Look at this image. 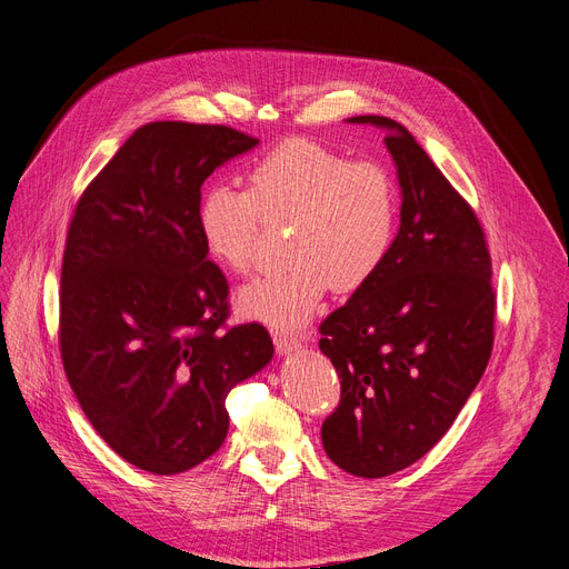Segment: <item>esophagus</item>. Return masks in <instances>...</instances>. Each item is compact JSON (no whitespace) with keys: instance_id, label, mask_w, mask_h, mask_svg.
I'll list each match as a JSON object with an SVG mask.
<instances>
[{"instance_id":"34e87169","label":"esophagus","mask_w":569,"mask_h":569,"mask_svg":"<svg viewBox=\"0 0 569 569\" xmlns=\"http://www.w3.org/2000/svg\"><path fill=\"white\" fill-rule=\"evenodd\" d=\"M274 346L279 355L297 352L305 346V337L300 332H288V330H274Z\"/></svg>"}]
</instances>
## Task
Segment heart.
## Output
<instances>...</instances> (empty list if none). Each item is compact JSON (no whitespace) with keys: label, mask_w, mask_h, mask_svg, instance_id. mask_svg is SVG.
Masks as SVG:
<instances>
[{"label":"heart","mask_w":569,"mask_h":569,"mask_svg":"<svg viewBox=\"0 0 569 569\" xmlns=\"http://www.w3.org/2000/svg\"><path fill=\"white\" fill-rule=\"evenodd\" d=\"M249 191L217 182L198 204L207 253L247 272L264 221H290L292 262L239 290L237 307L269 327H300L332 286L362 288L392 249L399 200L390 172L311 140H286L249 170Z\"/></svg>","instance_id":"b5f03b06"}]
</instances>
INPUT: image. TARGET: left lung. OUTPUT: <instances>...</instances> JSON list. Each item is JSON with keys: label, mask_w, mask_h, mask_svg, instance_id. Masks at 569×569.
I'll return each mask as SVG.
<instances>
[{"label": "left lung", "mask_w": 569, "mask_h": 569, "mask_svg": "<svg viewBox=\"0 0 569 569\" xmlns=\"http://www.w3.org/2000/svg\"><path fill=\"white\" fill-rule=\"evenodd\" d=\"M385 129L401 187V226L378 272L320 322V350L341 378L322 447L357 477L422 459L480 382L493 348L496 292L485 230L406 127Z\"/></svg>", "instance_id": "1"}]
</instances>
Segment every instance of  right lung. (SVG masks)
<instances>
[{"label":"right lung","instance_id":"add662e5","mask_svg":"<svg viewBox=\"0 0 569 569\" xmlns=\"http://www.w3.org/2000/svg\"><path fill=\"white\" fill-rule=\"evenodd\" d=\"M256 144L221 124H144L76 204L59 350L87 420L140 470L212 457L228 392L274 355L262 325L226 327L228 281L198 228L204 179Z\"/></svg>","mask_w":569,"mask_h":569}]
</instances>
